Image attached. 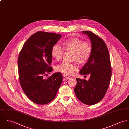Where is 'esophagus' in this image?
Wrapping results in <instances>:
<instances>
[{
	"label": "esophagus",
	"instance_id": "esophagus-1",
	"mask_svg": "<svg viewBox=\"0 0 129 129\" xmlns=\"http://www.w3.org/2000/svg\"><path fill=\"white\" fill-rule=\"evenodd\" d=\"M63 77L64 78H66V79H70L71 78V77L68 75H66V74H63Z\"/></svg>",
	"mask_w": 129,
	"mask_h": 129
}]
</instances>
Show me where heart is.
Returning <instances> with one entry per match:
<instances>
[{"instance_id": "1", "label": "heart", "mask_w": 129, "mask_h": 129, "mask_svg": "<svg viewBox=\"0 0 129 129\" xmlns=\"http://www.w3.org/2000/svg\"><path fill=\"white\" fill-rule=\"evenodd\" d=\"M63 51L71 52L72 60L76 61L78 64L86 63L90 58L92 47L87 42H83L79 38L72 37L64 40L62 43V48L57 45L52 48L51 55L56 60L59 61L62 59ZM78 70V67L75 63H69L62 62L56 67V70L66 75H72Z\"/></svg>"}]
</instances>
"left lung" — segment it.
<instances>
[{
    "label": "left lung",
    "mask_w": 129,
    "mask_h": 129,
    "mask_svg": "<svg viewBox=\"0 0 129 129\" xmlns=\"http://www.w3.org/2000/svg\"><path fill=\"white\" fill-rule=\"evenodd\" d=\"M90 37L92 51L87 62L80 71L82 75L89 74L88 80L76 78L74 92L84 104L93 105L100 102L105 95L111 76V66L109 52L104 41L90 31H83Z\"/></svg>",
    "instance_id": "left-lung-1"
}]
</instances>
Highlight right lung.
Returning a JSON list of instances; mask_svg holds the SVG:
<instances>
[{
	"mask_svg": "<svg viewBox=\"0 0 129 129\" xmlns=\"http://www.w3.org/2000/svg\"><path fill=\"white\" fill-rule=\"evenodd\" d=\"M62 36L38 31L31 35L22 47L18 59L20 83L26 95L38 105H45L55 98L62 81L60 72L48 77L51 67L52 48Z\"/></svg>",
	"mask_w": 129,
	"mask_h": 129,
	"instance_id": "obj_1",
	"label": "right lung"
}]
</instances>
